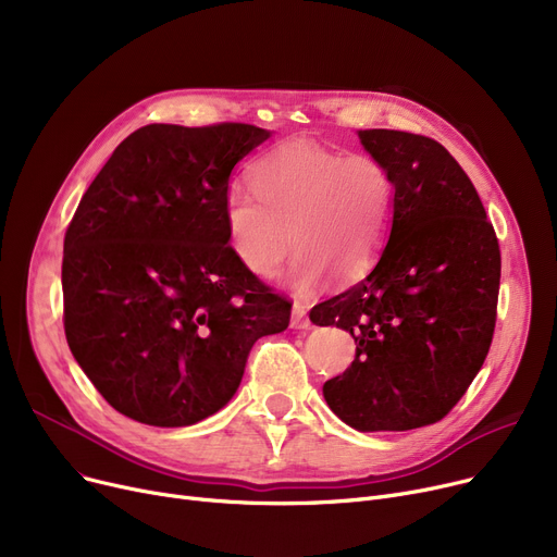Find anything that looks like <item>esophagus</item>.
Here are the masks:
<instances>
[{
	"label": "esophagus",
	"instance_id": "obj_1",
	"mask_svg": "<svg viewBox=\"0 0 557 557\" xmlns=\"http://www.w3.org/2000/svg\"><path fill=\"white\" fill-rule=\"evenodd\" d=\"M311 320L307 315V309L302 305H294V309H290V327L294 330H309Z\"/></svg>",
	"mask_w": 557,
	"mask_h": 557
}]
</instances>
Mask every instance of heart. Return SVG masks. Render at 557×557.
<instances>
[{
	"mask_svg": "<svg viewBox=\"0 0 557 557\" xmlns=\"http://www.w3.org/2000/svg\"><path fill=\"white\" fill-rule=\"evenodd\" d=\"M250 187L225 198V230L244 269L261 280L277 275L298 246L288 284L313 290L325 273L334 282L361 277L382 252L395 214V178L368 153L343 156L307 139L263 153Z\"/></svg>",
	"mask_w": 557,
	"mask_h": 557,
	"instance_id": "1",
	"label": "heart"
}]
</instances>
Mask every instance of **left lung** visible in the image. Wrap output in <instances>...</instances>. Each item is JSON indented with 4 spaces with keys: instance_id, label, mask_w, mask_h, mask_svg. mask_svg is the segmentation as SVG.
Segmentation results:
<instances>
[{
    "instance_id": "8db88e82",
    "label": "left lung",
    "mask_w": 557,
    "mask_h": 557,
    "mask_svg": "<svg viewBox=\"0 0 557 557\" xmlns=\"http://www.w3.org/2000/svg\"><path fill=\"white\" fill-rule=\"evenodd\" d=\"M395 178L388 244L370 275L311 309L313 325L352 334L357 355L323 386L357 431L443 420L479 374L494 334L502 252L483 202L443 144L359 131Z\"/></svg>"
}]
</instances>
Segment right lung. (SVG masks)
Listing matches in <instances>:
<instances>
[{"label":"right lung","mask_w":557,"mask_h":557,"mask_svg":"<svg viewBox=\"0 0 557 557\" xmlns=\"http://www.w3.org/2000/svg\"><path fill=\"white\" fill-rule=\"evenodd\" d=\"M271 137L250 124H151L116 146L65 232L72 355L103 399L151 426H189L237 393L257 338L290 305L227 246L230 173Z\"/></svg>","instance_id":"obj_1"}]
</instances>
